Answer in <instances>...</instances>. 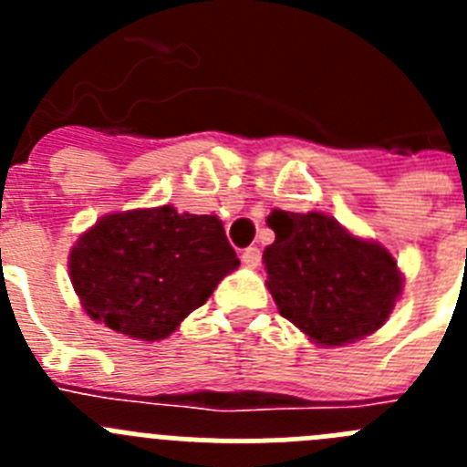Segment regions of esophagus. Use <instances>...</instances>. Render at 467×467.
<instances>
[{"label":"esophagus","instance_id":"obj_1","mask_svg":"<svg viewBox=\"0 0 467 467\" xmlns=\"http://www.w3.org/2000/svg\"><path fill=\"white\" fill-rule=\"evenodd\" d=\"M243 264H245V266H259V262H262V250H259V247H247V250H243Z\"/></svg>","mask_w":467,"mask_h":467}]
</instances>
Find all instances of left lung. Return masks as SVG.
I'll return each instance as SVG.
<instances>
[{"instance_id":"obj_1","label":"left lung","mask_w":467,"mask_h":467,"mask_svg":"<svg viewBox=\"0 0 467 467\" xmlns=\"http://www.w3.org/2000/svg\"><path fill=\"white\" fill-rule=\"evenodd\" d=\"M275 241L264 250L280 316L323 346L377 332L402 290L386 247L356 238L320 213H271Z\"/></svg>"}]
</instances>
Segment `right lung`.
Returning a JSON list of instances; mask_svg holds the SVG:
<instances>
[{"label": "right lung", "instance_id": "1", "mask_svg": "<svg viewBox=\"0 0 467 467\" xmlns=\"http://www.w3.org/2000/svg\"><path fill=\"white\" fill-rule=\"evenodd\" d=\"M238 264L217 217L163 205L102 217L72 247L69 275L93 320L159 341Z\"/></svg>", "mask_w": 467, "mask_h": 467}]
</instances>
